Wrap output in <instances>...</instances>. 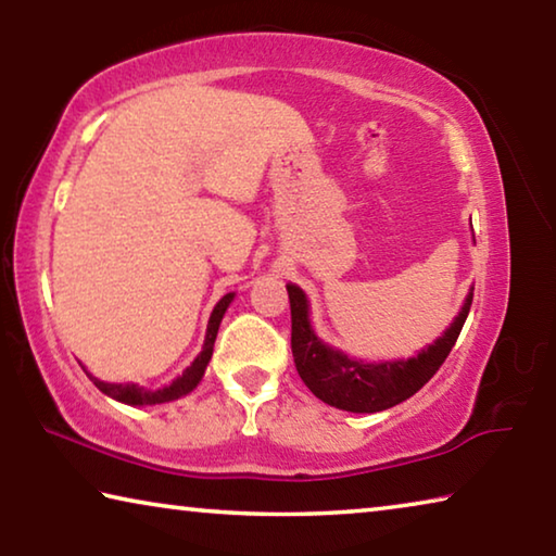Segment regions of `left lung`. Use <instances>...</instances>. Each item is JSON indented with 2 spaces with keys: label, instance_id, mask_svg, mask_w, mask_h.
Returning a JSON list of instances; mask_svg holds the SVG:
<instances>
[{
  "label": "left lung",
  "instance_id": "1",
  "mask_svg": "<svg viewBox=\"0 0 556 556\" xmlns=\"http://www.w3.org/2000/svg\"><path fill=\"white\" fill-rule=\"evenodd\" d=\"M287 291L291 306V355H294L301 380L318 400L345 412L390 409L425 388L454 348L470 312V301H473V294H468L464 308H460L456 321L448 326V331L417 357L372 365L351 361L341 351H333V348L318 341L312 326H308L304 291L294 285H287Z\"/></svg>",
  "mask_w": 556,
  "mask_h": 556
}]
</instances>
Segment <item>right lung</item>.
<instances>
[{
  "mask_svg": "<svg viewBox=\"0 0 556 556\" xmlns=\"http://www.w3.org/2000/svg\"><path fill=\"white\" fill-rule=\"evenodd\" d=\"M230 301H232V294H225L218 304H215L201 355L195 357V361L184 370L181 378H176L172 384H168V388L144 390V388H137V384H112V382H102L98 378H90V380L96 382V388L100 392H105V394H110V397H115L125 404H162V402H172V400L184 397V394L191 392L203 378L205 365H208L211 355H213V343H215V336H218V326L223 321V314H225V308H228Z\"/></svg>",
  "mask_w": 556,
  "mask_h": 556,
  "instance_id": "add662e5",
  "label": "right lung"
}]
</instances>
